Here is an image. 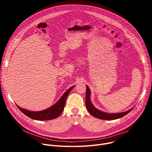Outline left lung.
Returning a JSON list of instances; mask_svg holds the SVG:
<instances>
[{"label":"left lung","instance_id":"left-lung-1","mask_svg":"<svg viewBox=\"0 0 152 152\" xmlns=\"http://www.w3.org/2000/svg\"><path fill=\"white\" fill-rule=\"evenodd\" d=\"M86 97H85L86 107V109H87L88 111L89 112V113L96 118L102 119V120H116L118 118H120L123 116L126 115L134 109V107L127 111L123 112V113H104L103 111L99 110L98 109H97V108L94 107V106L91 103L90 100L91 91L88 85H86Z\"/></svg>","mask_w":152,"mask_h":152}]
</instances>
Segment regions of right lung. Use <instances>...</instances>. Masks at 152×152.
<instances>
[{
  "mask_svg": "<svg viewBox=\"0 0 152 152\" xmlns=\"http://www.w3.org/2000/svg\"><path fill=\"white\" fill-rule=\"evenodd\" d=\"M75 86V85L70 87L64 93V94L56 103L45 110L40 111H31L23 109V108L18 106L17 104L16 105L17 106L18 109L21 111V112H22L25 115L32 119L39 121L53 120L62 114L65 104H66L67 97Z\"/></svg>",
  "mask_w": 152,
  "mask_h": 152,
  "instance_id": "add662e5",
  "label": "right lung"
}]
</instances>
